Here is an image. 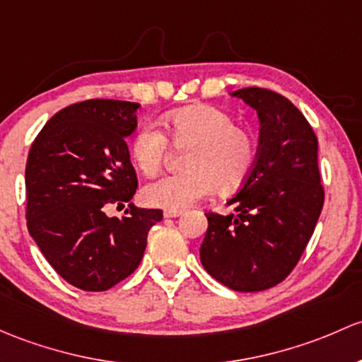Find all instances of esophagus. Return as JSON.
Segmentation results:
<instances>
[{"mask_svg":"<svg viewBox=\"0 0 362 362\" xmlns=\"http://www.w3.org/2000/svg\"><path fill=\"white\" fill-rule=\"evenodd\" d=\"M165 218H177V216L182 215V210H165Z\"/></svg>","mask_w":362,"mask_h":362,"instance_id":"1","label":"esophagus"}]
</instances>
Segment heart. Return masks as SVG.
Here are the masks:
<instances>
[{
  "instance_id": "heart-1",
  "label": "heart",
  "mask_w": 362,
  "mask_h": 362,
  "mask_svg": "<svg viewBox=\"0 0 362 362\" xmlns=\"http://www.w3.org/2000/svg\"><path fill=\"white\" fill-rule=\"evenodd\" d=\"M166 133L184 156V171L166 175L146 185L147 204L184 210L203 199L213 189L222 194L238 191L248 180L257 163L253 133L235 124V117L213 105H191L163 117ZM170 152L166 135L154 124H142L130 140V154L136 168L154 177Z\"/></svg>"
}]
</instances>
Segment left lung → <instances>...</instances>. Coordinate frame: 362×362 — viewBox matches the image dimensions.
Here are the masks:
<instances>
[{"label": "left lung", "instance_id": "obj_1", "mask_svg": "<svg viewBox=\"0 0 362 362\" xmlns=\"http://www.w3.org/2000/svg\"><path fill=\"white\" fill-rule=\"evenodd\" d=\"M260 119L257 163L230 215L206 213L201 264L235 291H264L286 279L312 238L325 203L317 136L302 112L267 88H243Z\"/></svg>", "mask_w": 362, "mask_h": 362}]
</instances>
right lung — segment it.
<instances>
[{"label": "right lung", "instance_id": "add662e5", "mask_svg": "<svg viewBox=\"0 0 362 362\" xmlns=\"http://www.w3.org/2000/svg\"><path fill=\"white\" fill-rule=\"evenodd\" d=\"M135 102H78L37 133L25 165L29 234L60 277L85 291H105L139 267L161 210L130 203L139 187L127 136ZM128 216L107 217L112 204Z\"/></svg>", "mask_w": 362, "mask_h": 362}]
</instances>
